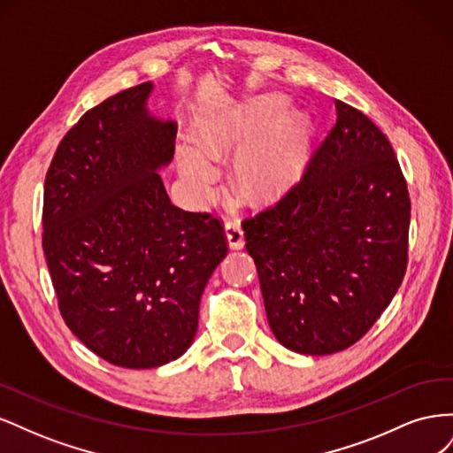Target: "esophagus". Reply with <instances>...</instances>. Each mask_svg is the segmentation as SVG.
Masks as SVG:
<instances>
[{
  "label": "esophagus",
  "mask_w": 453,
  "mask_h": 453,
  "mask_svg": "<svg viewBox=\"0 0 453 453\" xmlns=\"http://www.w3.org/2000/svg\"><path fill=\"white\" fill-rule=\"evenodd\" d=\"M225 232H226V240H228V245L232 250H242L243 248V230H242V225L240 221H236V219H228V221L225 223Z\"/></svg>",
  "instance_id": "obj_1"
}]
</instances>
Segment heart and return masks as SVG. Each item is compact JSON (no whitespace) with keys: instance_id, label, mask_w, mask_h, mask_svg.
<instances>
[{"instance_id":"obj_1","label":"heart","mask_w":453,"mask_h":453,"mask_svg":"<svg viewBox=\"0 0 453 453\" xmlns=\"http://www.w3.org/2000/svg\"><path fill=\"white\" fill-rule=\"evenodd\" d=\"M281 105L280 98L258 100L245 111L205 128L198 150H181V170L196 195H208L217 180L211 162L236 153L234 183L243 196L266 198L293 181L304 160L308 125L296 113L278 118Z\"/></svg>"}]
</instances>
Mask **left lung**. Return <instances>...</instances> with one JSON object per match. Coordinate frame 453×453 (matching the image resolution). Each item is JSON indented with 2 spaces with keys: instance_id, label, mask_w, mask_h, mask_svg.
I'll return each instance as SVG.
<instances>
[{
  "instance_id": "obj_1",
  "label": "left lung",
  "mask_w": 453,
  "mask_h": 453,
  "mask_svg": "<svg viewBox=\"0 0 453 453\" xmlns=\"http://www.w3.org/2000/svg\"><path fill=\"white\" fill-rule=\"evenodd\" d=\"M242 226L280 344L304 355L353 346L408 265L410 196L386 134L336 100L303 180Z\"/></svg>"
}]
</instances>
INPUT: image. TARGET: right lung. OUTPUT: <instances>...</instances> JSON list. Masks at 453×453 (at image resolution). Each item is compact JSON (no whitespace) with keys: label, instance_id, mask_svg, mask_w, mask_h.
<instances>
[{"label":"right lung","instance_id":"right-lung-1","mask_svg":"<svg viewBox=\"0 0 453 453\" xmlns=\"http://www.w3.org/2000/svg\"><path fill=\"white\" fill-rule=\"evenodd\" d=\"M153 85L104 100L64 135L45 177L43 251L70 331L107 363L155 368L193 344L203 287L226 257L223 221L172 203L157 170L177 127Z\"/></svg>","mask_w":453,"mask_h":453}]
</instances>
